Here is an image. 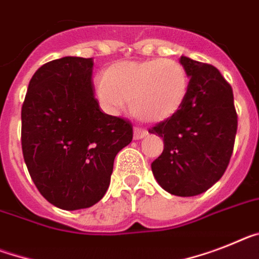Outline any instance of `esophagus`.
<instances>
[{
	"instance_id": "1",
	"label": "esophagus",
	"mask_w": 259,
	"mask_h": 259,
	"mask_svg": "<svg viewBox=\"0 0 259 259\" xmlns=\"http://www.w3.org/2000/svg\"><path fill=\"white\" fill-rule=\"evenodd\" d=\"M147 136V130L143 127H134V140H142L143 137Z\"/></svg>"
}]
</instances>
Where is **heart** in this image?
<instances>
[{
  "label": "heart",
  "instance_id": "b5f03b06",
  "mask_svg": "<svg viewBox=\"0 0 259 259\" xmlns=\"http://www.w3.org/2000/svg\"><path fill=\"white\" fill-rule=\"evenodd\" d=\"M101 103L118 112L132 101V112L143 121L159 122L183 105L188 92V75L179 62L149 59L118 62L96 81Z\"/></svg>",
  "mask_w": 259,
  "mask_h": 259
}]
</instances>
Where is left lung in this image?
Returning a JSON list of instances; mask_svg holds the SVG:
<instances>
[{"mask_svg": "<svg viewBox=\"0 0 259 259\" xmlns=\"http://www.w3.org/2000/svg\"><path fill=\"white\" fill-rule=\"evenodd\" d=\"M188 92L175 114L149 133L163 138L164 149L151 163L163 190L177 196H196L220 179L229 164L237 133L233 91L216 67L180 58Z\"/></svg>", "mask_w": 259, "mask_h": 259, "instance_id": "left-lung-1", "label": "left lung"}]
</instances>
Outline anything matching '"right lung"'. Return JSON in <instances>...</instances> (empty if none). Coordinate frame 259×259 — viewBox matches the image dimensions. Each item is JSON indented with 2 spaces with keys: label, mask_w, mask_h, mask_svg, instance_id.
Returning <instances> with one entry per match:
<instances>
[{
  "label": "right lung",
  "mask_w": 259,
  "mask_h": 259,
  "mask_svg": "<svg viewBox=\"0 0 259 259\" xmlns=\"http://www.w3.org/2000/svg\"><path fill=\"white\" fill-rule=\"evenodd\" d=\"M91 58L66 56L38 68L22 105L21 142L32 182L49 203L66 210L92 207L110 183L133 126L100 110Z\"/></svg>",
  "instance_id": "obj_1"
}]
</instances>
